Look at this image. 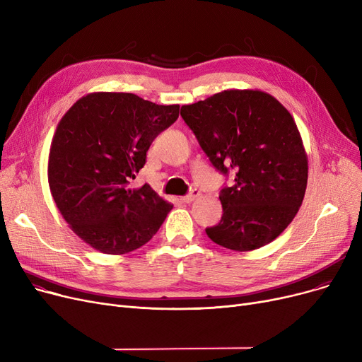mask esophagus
Returning a JSON list of instances; mask_svg holds the SVG:
<instances>
[{"label":"esophagus","mask_w":362,"mask_h":362,"mask_svg":"<svg viewBox=\"0 0 362 362\" xmlns=\"http://www.w3.org/2000/svg\"><path fill=\"white\" fill-rule=\"evenodd\" d=\"M199 197H201V191H198V189H192L191 194H187L186 197H183L182 201L186 202V204H189V202H194V201L198 199Z\"/></svg>","instance_id":"1"}]
</instances>
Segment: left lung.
Returning a JSON list of instances; mask_svg holds the SVG:
<instances>
[{"instance_id": "left-lung-1", "label": "left lung", "mask_w": 362, "mask_h": 362, "mask_svg": "<svg viewBox=\"0 0 362 362\" xmlns=\"http://www.w3.org/2000/svg\"><path fill=\"white\" fill-rule=\"evenodd\" d=\"M213 165L235 186L221 189L223 216L205 229L232 251H254L274 240L292 223L305 197L308 158L291 112L258 89H227L182 105Z\"/></svg>"}]
</instances>
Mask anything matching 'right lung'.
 <instances>
[{
  "label": "right lung",
  "mask_w": 362,
  "mask_h": 362,
  "mask_svg": "<svg viewBox=\"0 0 362 362\" xmlns=\"http://www.w3.org/2000/svg\"><path fill=\"white\" fill-rule=\"evenodd\" d=\"M179 117V105H158L135 93L92 92L57 124L48 157L54 202L70 229L110 255L152 239L171 205L149 185L130 187L146 151Z\"/></svg>",
  "instance_id": "add662e5"
}]
</instances>
